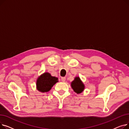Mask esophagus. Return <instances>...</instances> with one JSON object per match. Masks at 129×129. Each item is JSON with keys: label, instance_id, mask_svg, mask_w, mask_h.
I'll return each mask as SVG.
<instances>
[{"label": "esophagus", "instance_id": "34e87169", "mask_svg": "<svg viewBox=\"0 0 129 129\" xmlns=\"http://www.w3.org/2000/svg\"><path fill=\"white\" fill-rule=\"evenodd\" d=\"M65 80H66V78H65V77H61V80H62L63 82H64L65 81Z\"/></svg>", "mask_w": 129, "mask_h": 129}]
</instances>
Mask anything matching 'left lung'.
<instances>
[{"label":"left lung","mask_w":129,"mask_h":129,"mask_svg":"<svg viewBox=\"0 0 129 129\" xmlns=\"http://www.w3.org/2000/svg\"><path fill=\"white\" fill-rule=\"evenodd\" d=\"M71 87L73 90L77 93L82 92L85 89V85L79 77H76L71 83Z\"/></svg>","instance_id":"1"}]
</instances>
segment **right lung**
Instances as JSON below:
<instances>
[{"label": "right lung", "mask_w": 129, "mask_h": 129, "mask_svg": "<svg viewBox=\"0 0 129 129\" xmlns=\"http://www.w3.org/2000/svg\"><path fill=\"white\" fill-rule=\"evenodd\" d=\"M58 82L57 77L52 76L49 73H44L37 80V89L42 92H47Z\"/></svg>", "instance_id": "obj_1"}]
</instances>
